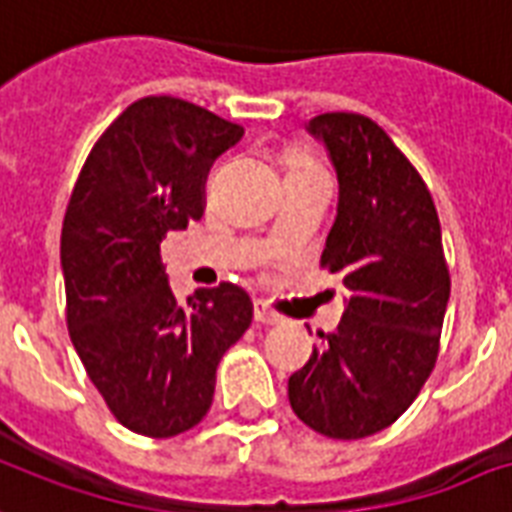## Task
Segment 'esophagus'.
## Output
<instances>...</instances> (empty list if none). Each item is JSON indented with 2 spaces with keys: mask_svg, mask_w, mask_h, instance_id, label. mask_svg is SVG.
Listing matches in <instances>:
<instances>
[{
  "mask_svg": "<svg viewBox=\"0 0 512 512\" xmlns=\"http://www.w3.org/2000/svg\"><path fill=\"white\" fill-rule=\"evenodd\" d=\"M255 322H260V325H282V317H279L276 311H271V306H268L265 300H257Z\"/></svg>",
  "mask_w": 512,
  "mask_h": 512,
  "instance_id": "1",
  "label": "esophagus"
}]
</instances>
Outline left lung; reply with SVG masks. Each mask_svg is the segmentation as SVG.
<instances>
[{
	"label": "left lung",
	"instance_id": "8db88e82",
	"mask_svg": "<svg viewBox=\"0 0 512 512\" xmlns=\"http://www.w3.org/2000/svg\"><path fill=\"white\" fill-rule=\"evenodd\" d=\"M306 131L338 177L322 265L341 273L346 298L287 395L319 435L368 438L413 403L438 360L451 295L440 220L419 171L370 117L327 112Z\"/></svg>",
	"mask_w": 512,
	"mask_h": 512
}]
</instances>
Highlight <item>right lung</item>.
I'll return each mask as SVG.
<instances>
[{
  "instance_id": "add662e5",
  "label": "right lung",
  "mask_w": 512,
  "mask_h": 512,
  "mask_svg": "<svg viewBox=\"0 0 512 512\" xmlns=\"http://www.w3.org/2000/svg\"><path fill=\"white\" fill-rule=\"evenodd\" d=\"M244 128L171 96L134 101L88 155L66 206V325L109 411L174 438L204 419L222 354L252 325L236 284L171 290L161 241L204 214V179Z\"/></svg>"
}]
</instances>
